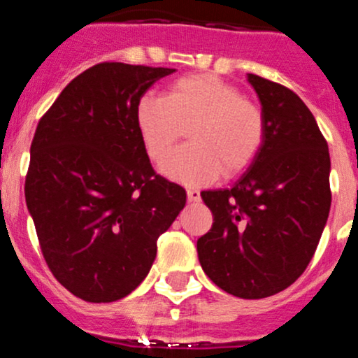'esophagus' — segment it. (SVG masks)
Instances as JSON below:
<instances>
[{
  "instance_id": "1",
  "label": "esophagus",
  "mask_w": 358,
  "mask_h": 358,
  "mask_svg": "<svg viewBox=\"0 0 358 358\" xmlns=\"http://www.w3.org/2000/svg\"><path fill=\"white\" fill-rule=\"evenodd\" d=\"M201 196H200V191L196 189V187H189L187 189V201H191V203H196V201H200Z\"/></svg>"
}]
</instances>
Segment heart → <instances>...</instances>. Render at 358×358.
<instances>
[{"label":"heart","mask_w":358,"mask_h":358,"mask_svg":"<svg viewBox=\"0 0 358 358\" xmlns=\"http://www.w3.org/2000/svg\"><path fill=\"white\" fill-rule=\"evenodd\" d=\"M139 132L152 160L160 162L187 127L191 143L162 164L169 178L205 184L222 174H238L259 155L265 115L259 103L241 96L234 84L213 73L180 77L167 96L145 94L136 110Z\"/></svg>","instance_id":"obj_1"}]
</instances>
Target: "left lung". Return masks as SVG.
<instances>
[{
	"instance_id": "8db88e82",
	"label": "left lung",
	"mask_w": 358,
	"mask_h": 358,
	"mask_svg": "<svg viewBox=\"0 0 358 358\" xmlns=\"http://www.w3.org/2000/svg\"><path fill=\"white\" fill-rule=\"evenodd\" d=\"M265 115L259 155L224 189L201 191L213 215L196 243L205 274L234 296L267 298L314 257L331 208L329 150L298 94L248 73Z\"/></svg>"
}]
</instances>
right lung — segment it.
Returning <instances> with one entry per match:
<instances>
[{
    "mask_svg": "<svg viewBox=\"0 0 358 358\" xmlns=\"http://www.w3.org/2000/svg\"><path fill=\"white\" fill-rule=\"evenodd\" d=\"M176 69L103 62L84 70L39 120L25 201L48 267L93 303L127 296L157 257V239L186 191L153 171L136 110Z\"/></svg>",
    "mask_w": 358,
    "mask_h": 358,
    "instance_id": "1",
    "label": "right lung"
}]
</instances>
